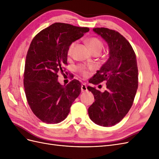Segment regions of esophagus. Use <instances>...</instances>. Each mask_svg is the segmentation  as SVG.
Segmentation results:
<instances>
[{
	"label": "esophagus",
	"instance_id": "1",
	"mask_svg": "<svg viewBox=\"0 0 159 159\" xmlns=\"http://www.w3.org/2000/svg\"><path fill=\"white\" fill-rule=\"evenodd\" d=\"M81 89L82 92H85V91H87L88 89H87V85H86L85 84H83L81 85Z\"/></svg>",
	"mask_w": 159,
	"mask_h": 159
}]
</instances>
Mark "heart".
<instances>
[{
	"label": "heart",
	"mask_w": 159,
	"mask_h": 159,
	"mask_svg": "<svg viewBox=\"0 0 159 159\" xmlns=\"http://www.w3.org/2000/svg\"><path fill=\"white\" fill-rule=\"evenodd\" d=\"M86 43L89 48L90 50L93 54H99L100 52H102L103 44L102 42L98 38H95V37H91L88 38V39L86 40ZM76 42H72L71 44L70 45L68 49V55L71 56L73 53L74 49L75 46ZM93 68L92 67H89V68H87L84 66H81L78 67V70L80 71V73L84 77H87L89 74V70H93Z\"/></svg>",
	"instance_id": "obj_1"
}]
</instances>
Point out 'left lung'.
<instances>
[{
    "instance_id": "1",
    "label": "left lung",
    "mask_w": 159,
    "mask_h": 159,
    "mask_svg": "<svg viewBox=\"0 0 159 159\" xmlns=\"http://www.w3.org/2000/svg\"><path fill=\"white\" fill-rule=\"evenodd\" d=\"M93 30L107 43L109 57L90 81L94 85L106 81L107 89L102 93L95 88L88 87L95 99L88 108V114L98 125L111 127L127 114L136 95V55L130 43L118 32L107 28H95Z\"/></svg>"
}]
</instances>
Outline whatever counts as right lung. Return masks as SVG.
<instances>
[{"mask_svg": "<svg viewBox=\"0 0 159 159\" xmlns=\"http://www.w3.org/2000/svg\"><path fill=\"white\" fill-rule=\"evenodd\" d=\"M89 28L56 22L33 38L26 57L24 87L28 105L36 116L46 123H58L68 116L81 92V84L74 80L66 86L57 81L67 64L72 42L89 32Z\"/></svg>", "mask_w": 159, "mask_h": 159, "instance_id": "obj_1", "label": "right lung"}]
</instances>
